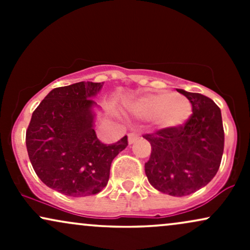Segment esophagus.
<instances>
[{
    "label": "esophagus",
    "mask_w": 250,
    "mask_h": 250,
    "mask_svg": "<svg viewBox=\"0 0 250 250\" xmlns=\"http://www.w3.org/2000/svg\"><path fill=\"white\" fill-rule=\"evenodd\" d=\"M140 139V135L136 133H130L128 134V143L129 145H133L134 142H136Z\"/></svg>",
    "instance_id": "34e87169"
}]
</instances>
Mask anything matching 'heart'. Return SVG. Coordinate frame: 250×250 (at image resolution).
Wrapping results in <instances>:
<instances>
[{"label": "heart", "instance_id": "obj_1", "mask_svg": "<svg viewBox=\"0 0 250 250\" xmlns=\"http://www.w3.org/2000/svg\"><path fill=\"white\" fill-rule=\"evenodd\" d=\"M133 113L150 120L157 129L179 128L191 115V103L181 94H149L134 103Z\"/></svg>", "mask_w": 250, "mask_h": 250}]
</instances>
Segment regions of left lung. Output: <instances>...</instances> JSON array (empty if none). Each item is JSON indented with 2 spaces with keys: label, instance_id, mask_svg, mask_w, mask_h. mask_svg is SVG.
Returning <instances> with one entry per match:
<instances>
[{
  "label": "left lung",
  "instance_id": "left-lung-1",
  "mask_svg": "<svg viewBox=\"0 0 250 250\" xmlns=\"http://www.w3.org/2000/svg\"><path fill=\"white\" fill-rule=\"evenodd\" d=\"M190 101L193 114L179 128L143 135L151 146L145 165L149 183L163 194L186 196L216 175L225 147L220 108L209 97L177 89Z\"/></svg>",
  "mask_w": 250,
  "mask_h": 250
}]
</instances>
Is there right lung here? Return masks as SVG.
Wrapping results in <instances>:
<instances>
[{"label":"right lung","mask_w":250,"mask_h":250,"mask_svg":"<svg viewBox=\"0 0 250 250\" xmlns=\"http://www.w3.org/2000/svg\"><path fill=\"white\" fill-rule=\"evenodd\" d=\"M103 82H79L55 88L34 110L25 145L34 170L45 186L73 197L100 193L110 166L128 146L127 136L104 145L94 130L99 107L94 97Z\"/></svg>","instance_id":"1"}]
</instances>
